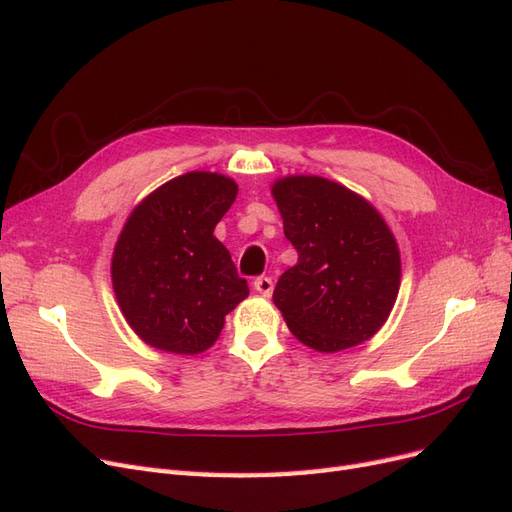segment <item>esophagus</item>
Wrapping results in <instances>:
<instances>
[{
    "label": "esophagus",
    "instance_id": "1",
    "mask_svg": "<svg viewBox=\"0 0 512 512\" xmlns=\"http://www.w3.org/2000/svg\"><path fill=\"white\" fill-rule=\"evenodd\" d=\"M254 288H256V292L262 294V297H271L273 280H271V277H267V275H260V277H256V280H254Z\"/></svg>",
    "mask_w": 512,
    "mask_h": 512
}]
</instances>
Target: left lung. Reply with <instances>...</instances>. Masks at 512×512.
<instances>
[{"label": "left lung", "instance_id": "8db88e82", "mask_svg": "<svg viewBox=\"0 0 512 512\" xmlns=\"http://www.w3.org/2000/svg\"><path fill=\"white\" fill-rule=\"evenodd\" d=\"M273 196L299 254L273 290L288 329L320 352L365 342L399 292L401 262L389 226L367 200L322 177H286Z\"/></svg>", "mask_w": 512, "mask_h": 512}]
</instances>
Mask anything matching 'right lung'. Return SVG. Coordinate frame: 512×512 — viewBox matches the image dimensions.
<instances>
[{
    "label": "right lung",
    "mask_w": 512,
    "mask_h": 512,
    "mask_svg": "<svg viewBox=\"0 0 512 512\" xmlns=\"http://www.w3.org/2000/svg\"><path fill=\"white\" fill-rule=\"evenodd\" d=\"M237 198V183L188 173L138 205L113 254L115 297L149 346L198 354L213 346L224 316L250 288L213 228Z\"/></svg>",
    "instance_id": "add662e5"
}]
</instances>
